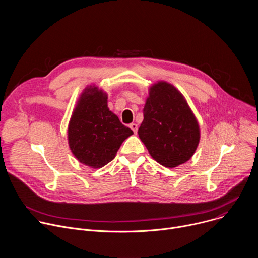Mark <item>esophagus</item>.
Returning <instances> with one entry per match:
<instances>
[{
    "label": "esophagus",
    "instance_id": "1",
    "mask_svg": "<svg viewBox=\"0 0 258 258\" xmlns=\"http://www.w3.org/2000/svg\"><path fill=\"white\" fill-rule=\"evenodd\" d=\"M130 127L133 130V132H134L135 134H137V132H138V125H137L136 123H132V124L130 125Z\"/></svg>",
    "mask_w": 258,
    "mask_h": 258
}]
</instances>
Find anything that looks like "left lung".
<instances>
[{
    "label": "left lung",
    "mask_w": 258,
    "mask_h": 258,
    "mask_svg": "<svg viewBox=\"0 0 258 258\" xmlns=\"http://www.w3.org/2000/svg\"><path fill=\"white\" fill-rule=\"evenodd\" d=\"M143 113L138 134L154 160L173 168L193 156L200 141V128L177 89L166 82L154 84Z\"/></svg>",
    "instance_id": "left-lung-1"
}]
</instances>
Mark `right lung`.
<instances>
[{
  "label": "right lung",
  "instance_id": "right-lung-1",
  "mask_svg": "<svg viewBox=\"0 0 258 258\" xmlns=\"http://www.w3.org/2000/svg\"><path fill=\"white\" fill-rule=\"evenodd\" d=\"M107 99V94L98 87H87L68 124L72 154L92 168H101L113 160L122 142L134 134L110 111Z\"/></svg>",
  "mask_w": 258,
  "mask_h": 258
}]
</instances>
